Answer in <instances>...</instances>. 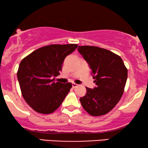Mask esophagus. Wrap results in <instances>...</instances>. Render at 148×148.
<instances>
[{
  "mask_svg": "<svg viewBox=\"0 0 148 148\" xmlns=\"http://www.w3.org/2000/svg\"><path fill=\"white\" fill-rule=\"evenodd\" d=\"M72 86H73V88H76V87H77V86H78V85L77 84H75V83H73Z\"/></svg>",
  "mask_w": 148,
  "mask_h": 148,
  "instance_id": "1",
  "label": "esophagus"
}]
</instances>
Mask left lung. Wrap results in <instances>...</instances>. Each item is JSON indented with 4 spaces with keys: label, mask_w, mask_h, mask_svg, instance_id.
Returning a JSON list of instances; mask_svg holds the SVG:
<instances>
[{
    "label": "left lung",
    "mask_w": 148,
    "mask_h": 148,
    "mask_svg": "<svg viewBox=\"0 0 148 148\" xmlns=\"http://www.w3.org/2000/svg\"><path fill=\"white\" fill-rule=\"evenodd\" d=\"M78 51L92 69L96 87L86 88L80 98L83 108L94 116L110 112L119 102L127 79V69L122 58L114 52L93 46H79Z\"/></svg>",
    "instance_id": "8db88e82"
}]
</instances>
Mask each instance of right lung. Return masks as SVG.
I'll return each mask as SVG.
<instances>
[{
    "label": "right lung",
    "mask_w": 148,
    "mask_h": 148,
    "mask_svg": "<svg viewBox=\"0 0 148 148\" xmlns=\"http://www.w3.org/2000/svg\"><path fill=\"white\" fill-rule=\"evenodd\" d=\"M75 44H50L34 50L20 62L17 79L21 94L36 112H54L72 88L71 83L55 82L64 58L77 48Z\"/></svg>",
    "instance_id": "right-lung-1"
}]
</instances>
